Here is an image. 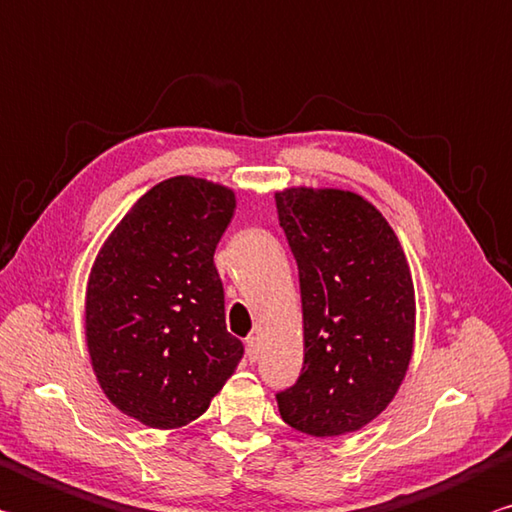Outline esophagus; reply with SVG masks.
Segmentation results:
<instances>
[{
    "mask_svg": "<svg viewBox=\"0 0 512 512\" xmlns=\"http://www.w3.org/2000/svg\"><path fill=\"white\" fill-rule=\"evenodd\" d=\"M246 358H248L250 362H255V360L259 358V342H257L255 336L246 338Z\"/></svg>",
    "mask_w": 512,
    "mask_h": 512,
    "instance_id": "obj_1",
    "label": "esophagus"
}]
</instances>
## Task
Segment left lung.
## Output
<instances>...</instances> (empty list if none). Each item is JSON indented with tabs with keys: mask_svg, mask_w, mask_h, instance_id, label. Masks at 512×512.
Returning <instances> with one entry per match:
<instances>
[{
	"mask_svg": "<svg viewBox=\"0 0 512 512\" xmlns=\"http://www.w3.org/2000/svg\"><path fill=\"white\" fill-rule=\"evenodd\" d=\"M302 293L304 367L277 394L284 423L327 439L394 401L414 353L416 297L401 241L374 203L340 188L275 192Z\"/></svg>",
	"mask_w": 512,
	"mask_h": 512,
	"instance_id": "1",
	"label": "left lung"
}]
</instances>
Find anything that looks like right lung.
I'll return each mask as SVG.
<instances>
[{
    "label": "right lung",
    "instance_id": "right-lung-1",
    "mask_svg": "<svg viewBox=\"0 0 512 512\" xmlns=\"http://www.w3.org/2000/svg\"><path fill=\"white\" fill-rule=\"evenodd\" d=\"M235 206L228 185L172 176L127 210L91 266V369L116 410L154 430L197 421L244 356L215 266Z\"/></svg>",
    "mask_w": 512,
    "mask_h": 512
}]
</instances>
